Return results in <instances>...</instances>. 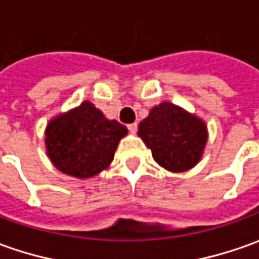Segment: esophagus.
Instances as JSON below:
<instances>
[{
    "label": "esophagus",
    "mask_w": 259,
    "mask_h": 259,
    "mask_svg": "<svg viewBox=\"0 0 259 259\" xmlns=\"http://www.w3.org/2000/svg\"><path fill=\"white\" fill-rule=\"evenodd\" d=\"M127 129H129L130 133H136L138 132V123H130V124H127Z\"/></svg>",
    "instance_id": "esophagus-1"
}]
</instances>
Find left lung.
<instances>
[{
	"instance_id": "obj_1",
	"label": "left lung",
	"mask_w": 259,
	"mask_h": 259,
	"mask_svg": "<svg viewBox=\"0 0 259 259\" xmlns=\"http://www.w3.org/2000/svg\"><path fill=\"white\" fill-rule=\"evenodd\" d=\"M138 133L153 159L170 172H183L196 165L208 140L205 123L172 103L155 106L140 121Z\"/></svg>"
}]
</instances>
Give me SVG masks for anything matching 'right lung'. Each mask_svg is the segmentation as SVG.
Returning <instances> with one entry per match:
<instances>
[{
    "mask_svg": "<svg viewBox=\"0 0 259 259\" xmlns=\"http://www.w3.org/2000/svg\"><path fill=\"white\" fill-rule=\"evenodd\" d=\"M127 129L107 120L90 102L51 120L46 130L47 153L63 174L80 179L92 178L110 165Z\"/></svg>",
    "mask_w": 259,
    "mask_h": 259,
    "instance_id": "1",
    "label": "right lung"
}]
</instances>
